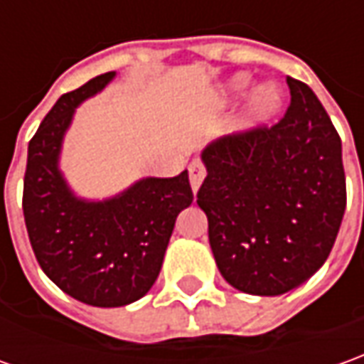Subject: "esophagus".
<instances>
[{
	"mask_svg": "<svg viewBox=\"0 0 364 364\" xmlns=\"http://www.w3.org/2000/svg\"><path fill=\"white\" fill-rule=\"evenodd\" d=\"M205 175H207V169H205L203 161H199V159L191 161V165H189V179H191L193 191H197V189L201 187V183H203V179H205Z\"/></svg>",
	"mask_w": 364,
	"mask_h": 364,
	"instance_id": "obj_1",
	"label": "esophagus"
}]
</instances>
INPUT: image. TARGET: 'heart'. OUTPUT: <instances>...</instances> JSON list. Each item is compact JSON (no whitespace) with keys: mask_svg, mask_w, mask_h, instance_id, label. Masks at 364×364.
Here are the masks:
<instances>
[{"mask_svg":"<svg viewBox=\"0 0 364 364\" xmlns=\"http://www.w3.org/2000/svg\"><path fill=\"white\" fill-rule=\"evenodd\" d=\"M251 85V77L247 73H239L235 75L229 85H227V95L229 97H239L243 95L245 91ZM281 107V91L277 85H261V87L255 89V93L251 95V101H249V115L253 117L255 121H265L269 119L271 115H275L277 109Z\"/></svg>","mask_w":364,"mask_h":364,"instance_id":"b5f03b06","label":"heart"}]
</instances>
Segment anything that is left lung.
<instances>
[{"label": "left lung", "mask_w": 364, "mask_h": 364, "mask_svg": "<svg viewBox=\"0 0 364 364\" xmlns=\"http://www.w3.org/2000/svg\"><path fill=\"white\" fill-rule=\"evenodd\" d=\"M291 103L275 125L227 135L203 151L197 203L225 281L283 295L313 277L347 207L341 137L313 89L287 77Z\"/></svg>", "instance_id": "left-lung-1"}]
</instances>
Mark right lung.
Returning a JSON list of instances; mask_svg holds the SVG:
<instances>
[{"mask_svg": "<svg viewBox=\"0 0 364 364\" xmlns=\"http://www.w3.org/2000/svg\"><path fill=\"white\" fill-rule=\"evenodd\" d=\"M113 75L58 99L29 141L23 177L21 205L37 263L63 293L93 306L129 305L149 291L175 219L193 201L187 171L141 179L109 201H81L69 191L58 169L63 133L79 103Z\"/></svg>", "mask_w": 364, "mask_h": 364, "instance_id": "right-lung-1", "label": "right lung"}]
</instances>
